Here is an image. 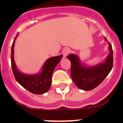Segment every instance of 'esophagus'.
Instances as JSON below:
<instances>
[{"label": "esophagus", "mask_w": 123, "mask_h": 123, "mask_svg": "<svg viewBox=\"0 0 123 123\" xmlns=\"http://www.w3.org/2000/svg\"><path fill=\"white\" fill-rule=\"evenodd\" d=\"M69 52H70V50L68 48H64L62 50V54H63L64 57H66V56L68 55V54H69Z\"/></svg>", "instance_id": "esophagus-1"}]
</instances>
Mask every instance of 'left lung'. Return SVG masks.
<instances>
[{
  "label": "left lung",
  "mask_w": 123,
  "mask_h": 123,
  "mask_svg": "<svg viewBox=\"0 0 123 123\" xmlns=\"http://www.w3.org/2000/svg\"><path fill=\"white\" fill-rule=\"evenodd\" d=\"M105 41L107 39L105 37ZM110 53L105 60L96 65L88 66L82 63L75 54H69L67 58L71 61V76L77 87L84 91H91L98 86L112 69L113 51L109 43Z\"/></svg>",
  "instance_id": "8db88e82"
}]
</instances>
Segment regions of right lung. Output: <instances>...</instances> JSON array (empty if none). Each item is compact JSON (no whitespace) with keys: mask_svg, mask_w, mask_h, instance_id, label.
<instances>
[{"mask_svg":"<svg viewBox=\"0 0 123 123\" xmlns=\"http://www.w3.org/2000/svg\"><path fill=\"white\" fill-rule=\"evenodd\" d=\"M18 35V34H17L12 43L11 54V67L14 78L23 87L32 93L35 94H43L50 89L52 83V73L56 66L57 65L62 57V55H60L48 59L44 62L41 71L39 73L32 75L23 73L18 70L14 60V43Z\"/></svg>","mask_w":123,"mask_h":123,"instance_id":"add662e5","label":"right lung"}]
</instances>
